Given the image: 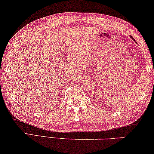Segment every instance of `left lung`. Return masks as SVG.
<instances>
[{
	"label": "left lung",
	"mask_w": 154,
	"mask_h": 154,
	"mask_svg": "<svg viewBox=\"0 0 154 154\" xmlns=\"http://www.w3.org/2000/svg\"><path fill=\"white\" fill-rule=\"evenodd\" d=\"M131 36V38H132V39H133V40H134V41H135V39H134V38H133V37H132V36Z\"/></svg>",
	"instance_id": "left-lung-1"
}]
</instances>
